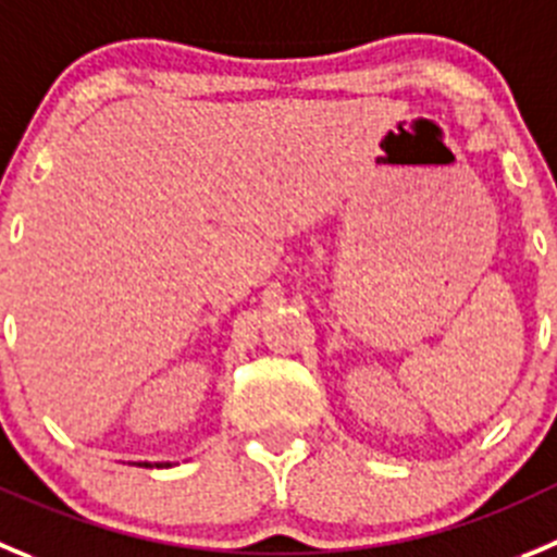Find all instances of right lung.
Segmentation results:
<instances>
[{"label": "right lung", "mask_w": 557, "mask_h": 557, "mask_svg": "<svg viewBox=\"0 0 557 557\" xmlns=\"http://www.w3.org/2000/svg\"><path fill=\"white\" fill-rule=\"evenodd\" d=\"M139 467H170V461H156V465H150V461H139Z\"/></svg>", "instance_id": "obj_1"}]
</instances>
